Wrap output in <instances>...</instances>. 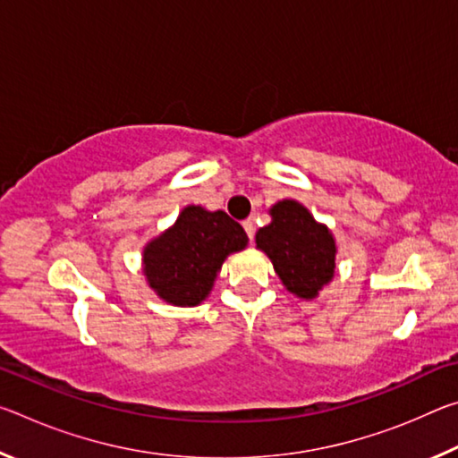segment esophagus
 <instances>
[{
	"mask_svg": "<svg viewBox=\"0 0 458 458\" xmlns=\"http://www.w3.org/2000/svg\"><path fill=\"white\" fill-rule=\"evenodd\" d=\"M242 226L246 230V236L252 240L254 238V222L252 220H246V222H242Z\"/></svg>",
	"mask_w": 458,
	"mask_h": 458,
	"instance_id": "esophagus-1",
	"label": "esophagus"
}]
</instances>
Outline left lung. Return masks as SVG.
I'll return each instance as SVG.
<instances>
[{"label":"left lung","instance_id":"8db88e82","mask_svg":"<svg viewBox=\"0 0 458 458\" xmlns=\"http://www.w3.org/2000/svg\"><path fill=\"white\" fill-rule=\"evenodd\" d=\"M270 224L257 232V248L273 262L284 289L311 301L335 276L337 244L331 230L317 222L297 199L270 206Z\"/></svg>","mask_w":458,"mask_h":458}]
</instances>
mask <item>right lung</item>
Instances as JSON below:
<instances>
[{
  "instance_id": "1",
  "label": "right lung",
  "mask_w": 458,
  "mask_h": 458,
  "mask_svg": "<svg viewBox=\"0 0 458 458\" xmlns=\"http://www.w3.org/2000/svg\"><path fill=\"white\" fill-rule=\"evenodd\" d=\"M246 246L244 228L226 212L185 206L172 226L145 244V281L165 303L196 307L212 293L224 260Z\"/></svg>"
}]
</instances>
